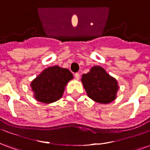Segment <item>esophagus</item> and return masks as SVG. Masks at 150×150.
Wrapping results in <instances>:
<instances>
[{
	"mask_svg": "<svg viewBox=\"0 0 150 150\" xmlns=\"http://www.w3.org/2000/svg\"><path fill=\"white\" fill-rule=\"evenodd\" d=\"M75 79H79V77H80V75H79V73H75Z\"/></svg>",
	"mask_w": 150,
	"mask_h": 150,
	"instance_id": "obj_1",
	"label": "esophagus"
}]
</instances>
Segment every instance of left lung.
Here are the masks:
<instances>
[{
	"label": "left lung",
	"instance_id": "left-lung-1",
	"mask_svg": "<svg viewBox=\"0 0 150 150\" xmlns=\"http://www.w3.org/2000/svg\"><path fill=\"white\" fill-rule=\"evenodd\" d=\"M82 83L88 97L99 103H109L116 98L118 89L115 79L111 77L103 67H93L82 77Z\"/></svg>",
	"mask_w": 150,
	"mask_h": 150
}]
</instances>
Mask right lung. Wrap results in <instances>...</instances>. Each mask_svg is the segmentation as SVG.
Listing matches in <instances>:
<instances>
[{
	"instance_id": "1",
	"label": "right lung",
	"mask_w": 150,
	"mask_h": 150,
	"mask_svg": "<svg viewBox=\"0 0 150 150\" xmlns=\"http://www.w3.org/2000/svg\"><path fill=\"white\" fill-rule=\"evenodd\" d=\"M73 79V75L67 68L54 66L45 69L31 83L36 100L50 103L59 100L64 91V86Z\"/></svg>"
}]
</instances>
